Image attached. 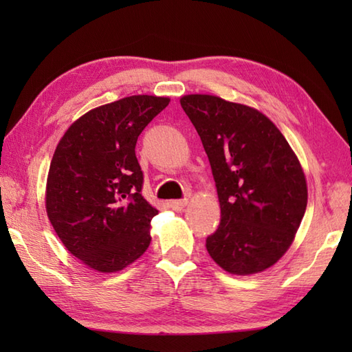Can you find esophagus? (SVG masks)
Masks as SVG:
<instances>
[{"instance_id":"esophagus-1","label":"esophagus","mask_w":352,"mask_h":352,"mask_svg":"<svg viewBox=\"0 0 352 352\" xmlns=\"http://www.w3.org/2000/svg\"><path fill=\"white\" fill-rule=\"evenodd\" d=\"M168 206L172 208V210L175 212H180L183 208L188 206V199H174V201H169Z\"/></svg>"}]
</instances>
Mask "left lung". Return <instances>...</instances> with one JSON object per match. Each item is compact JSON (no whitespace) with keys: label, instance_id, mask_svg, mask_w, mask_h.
Masks as SVG:
<instances>
[{"label":"left lung","instance_id":"8db88e82","mask_svg":"<svg viewBox=\"0 0 352 352\" xmlns=\"http://www.w3.org/2000/svg\"><path fill=\"white\" fill-rule=\"evenodd\" d=\"M210 162L221 223L206 246L223 271L252 275L278 261L307 207V182L294 149L257 109L216 95L180 98Z\"/></svg>","mask_w":352,"mask_h":352}]
</instances>
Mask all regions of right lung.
Masks as SVG:
<instances>
[{"label": "right lung", "instance_id": "add662e5", "mask_svg": "<svg viewBox=\"0 0 352 352\" xmlns=\"http://www.w3.org/2000/svg\"><path fill=\"white\" fill-rule=\"evenodd\" d=\"M168 96L131 95L89 110L57 144L45 208L65 248L96 272H119L151 242L159 213L142 197L136 142L169 104Z\"/></svg>", "mask_w": 352, "mask_h": 352}]
</instances>
